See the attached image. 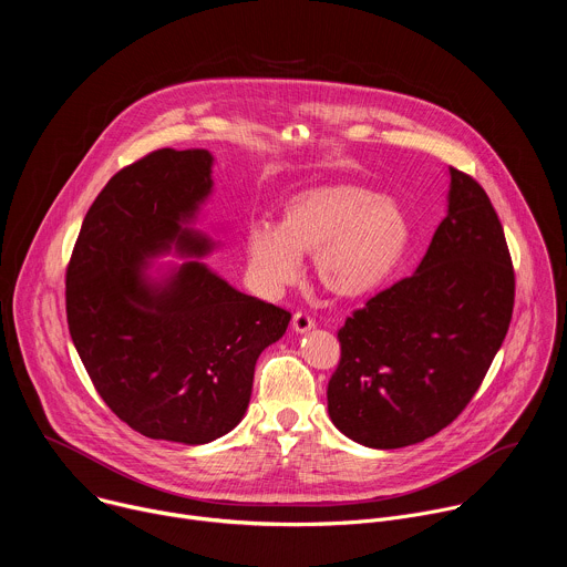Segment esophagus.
<instances>
[{"mask_svg": "<svg viewBox=\"0 0 567 567\" xmlns=\"http://www.w3.org/2000/svg\"><path fill=\"white\" fill-rule=\"evenodd\" d=\"M291 328H293L296 334H305V332H309V330L313 328V320H311V316L298 311V313H293V318H291Z\"/></svg>", "mask_w": 567, "mask_h": 567, "instance_id": "1", "label": "esophagus"}]
</instances>
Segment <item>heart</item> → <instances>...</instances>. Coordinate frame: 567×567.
Masks as SVG:
<instances>
[{"label": "heart", "instance_id": "b5f03b06", "mask_svg": "<svg viewBox=\"0 0 567 567\" xmlns=\"http://www.w3.org/2000/svg\"><path fill=\"white\" fill-rule=\"evenodd\" d=\"M411 219L403 208L359 184H320L282 204L280 226L254 219L247 258L258 287L276 293L300 274L313 254V274L332 296L357 300L394 274L411 247Z\"/></svg>", "mask_w": 567, "mask_h": 567}]
</instances>
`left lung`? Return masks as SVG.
Listing matches in <instances>:
<instances>
[{
    "label": "left lung",
    "mask_w": 567,
    "mask_h": 567,
    "mask_svg": "<svg viewBox=\"0 0 567 567\" xmlns=\"http://www.w3.org/2000/svg\"><path fill=\"white\" fill-rule=\"evenodd\" d=\"M449 177L446 217L417 271L339 330L328 413L368 449L411 446L449 426L509 330L514 269L503 224L475 179L455 168Z\"/></svg>",
    "instance_id": "1"
}]
</instances>
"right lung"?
Segmentation results:
<instances>
[{
    "mask_svg": "<svg viewBox=\"0 0 567 567\" xmlns=\"http://www.w3.org/2000/svg\"><path fill=\"white\" fill-rule=\"evenodd\" d=\"M213 161L164 147L116 173L66 269L71 341L103 401L141 435L188 446L241 422L256 361L291 320L202 260L217 247L193 226L213 195ZM164 255L185 262L152 272Z\"/></svg>",
    "mask_w": 567,
    "mask_h": 567,
    "instance_id": "add662e5",
    "label": "right lung"
}]
</instances>
